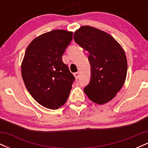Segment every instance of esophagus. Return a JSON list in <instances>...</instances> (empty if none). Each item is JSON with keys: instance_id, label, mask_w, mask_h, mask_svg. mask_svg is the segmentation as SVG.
Here are the masks:
<instances>
[{"instance_id": "34e87169", "label": "esophagus", "mask_w": 148, "mask_h": 148, "mask_svg": "<svg viewBox=\"0 0 148 148\" xmlns=\"http://www.w3.org/2000/svg\"><path fill=\"white\" fill-rule=\"evenodd\" d=\"M74 77H75L76 79H78L79 78V76H80V72H78L74 73Z\"/></svg>"}]
</instances>
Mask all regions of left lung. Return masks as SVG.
<instances>
[{
  "mask_svg": "<svg viewBox=\"0 0 148 148\" xmlns=\"http://www.w3.org/2000/svg\"><path fill=\"white\" fill-rule=\"evenodd\" d=\"M74 40L89 53L91 77L85 93L98 104L108 102L126 79L127 61L123 47L109 34L89 25L76 30Z\"/></svg>",
  "mask_w": 148,
  "mask_h": 148,
  "instance_id": "obj_1",
  "label": "left lung"
}]
</instances>
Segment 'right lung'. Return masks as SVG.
<instances>
[{
    "mask_svg": "<svg viewBox=\"0 0 148 148\" xmlns=\"http://www.w3.org/2000/svg\"><path fill=\"white\" fill-rule=\"evenodd\" d=\"M73 33L54 30L37 37L25 50L21 75L31 96L42 106L58 109L67 101L75 78L62 56Z\"/></svg>",
    "mask_w": 148,
    "mask_h": 148,
    "instance_id": "1",
    "label": "right lung"
}]
</instances>
